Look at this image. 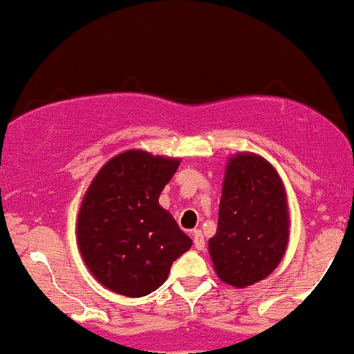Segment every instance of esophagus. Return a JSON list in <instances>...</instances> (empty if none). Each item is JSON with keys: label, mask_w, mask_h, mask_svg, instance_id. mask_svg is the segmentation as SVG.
<instances>
[{"label": "esophagus", "mask_w": 354, "mask_h": 354, "mask_svg": "<svg viewBox=\"0 0 354 354\" xmlns=\"http://www.w3.org/2000/svg\"><path fill=\"white\" fill-rule=\"evenodd\" d=\"M192 238H194V246H196V250L203 252V250L206 248V241H204L203 231H201V230H194L192 231Z\"/></svg>", "instance_id": "esophagus-1"}]
</instances>
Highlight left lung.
I'll return each mask as SVG.
<instances>
[{
    "instance_id": "left-lung-1",
    "label": "left lung",
    "mask_w": 354,
    "mask_h": 354,
    "mask_svg": "<svg viewBox=\"0 0 354 354\" xmlns=\"http://www.w3.org/2000/svg\"><path fill=\"white\" fill-rule=\"evenodd\" d=\"M287 241V199L277 170L258 155L231 157L218 230L209 239V254L219 279L233 287L260 282L280 263Z\"/></svg>"
}]
</instances>
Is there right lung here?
<instances>
[{"mask_svg":"<svg viewBox=\"0 0 354 354\" xmlns=\"http://www.w3.org/2000/svg\"><path fill=\"white\" fill-rule=\"evenodd\" d=\"M178 169L176 158L130 150L111 158L87 189L77 243L97 282L127 297H143L165 282L192 246L158 197Z\"/></svg>","mask_w":354,"mask_h":354,"instance_id":"1","label":"right lung"}]
</instances>
